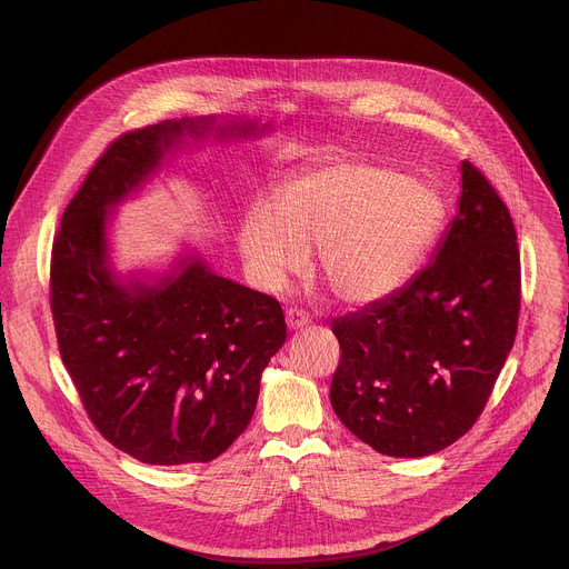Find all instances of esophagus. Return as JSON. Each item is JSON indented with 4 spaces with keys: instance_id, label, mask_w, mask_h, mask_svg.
<instances>
[{
    "instance_id": "obj_1",
    "label": "esophagus",
    "mask_w": 569,
    "mask_h": 569,
    "mask_svg": "<svg viewBox=\"0 0 569 569\" xmlns=\"http://www.w3.org/2000/svg\"><path fill=\"white\" fill-rule=\"evenodd\" d=\"M286 321H288L290 329H303L306 323L310 321V315L301 308H288L286 310Z\"/></svg>"
}]
</instances>
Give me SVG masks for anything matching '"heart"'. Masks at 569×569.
Instances as JSON below:
<instances>
[{"label": "heart", "instance_id": "1", "mask_svg": "<svg viewBox=\"0 0 569 569\" xmlns=\"http://www.w3.org/2000/svg\"><path fill=\"white\" fill-rule=\"evenodd\" d=\"M441 222L439 196L387 167L333 164L295 173L259 202L240 229L254 279L279 290L308 268L340 299L373 301L393 292L426 254Z\"/></svg>", "mask_w": 569, "mask_h": 569}]
</instances>
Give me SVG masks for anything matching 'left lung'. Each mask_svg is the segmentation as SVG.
<instances>
[{
  "label": "left lung",
  "instance_id": "obj_1",
  "mask_svg": "<svg viewBox=\"0 0 569 569\" xmlns=\"http://www.w3.org/2000/svg\"><path fill=\"white\" fill-rule=\"evenodd\" d=\"M520 250L511 213L466 159L459 211L412 281L333 319L340 362L331 405L387 457H423L463 437L513 347Z\"/></svg>",
  "mask_w": 569,
  "mask_h": 569
}]
</instances>
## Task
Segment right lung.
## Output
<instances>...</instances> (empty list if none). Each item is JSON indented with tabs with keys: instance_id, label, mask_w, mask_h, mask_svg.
<instances>
[{
	"instance_id": "1",
	"label": "right lung",
	"mask_w": 569,
	"mask_h": 569,
	"mask_svg": "<svg viewBox=\"0 0 569 569\" xmlns=\"http://www.w3.org/2000/svg\"><path fill=\"white\" fill-rule=\"evenodd\" d=\"M204 123L161 121L119 134L67 204L51 250L62 365L103 439L152 466L222 455L252 421L261 373L286 342L274 297L211 274L202 261L157 286H121L108 268V209Z\"/></svg>"
}]
</instances>
